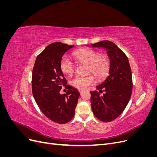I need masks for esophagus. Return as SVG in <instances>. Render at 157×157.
<instances>
[{
  "instance_id": "esophagus-1",
  "label": "esophagus",
  "mask_w": 157,
  "mask_h": 157,
  "mask_svg": "<svg viewBox=\"0 0 157 157\" xmlns=\"http://www.w3.org/2000/svg\"><path fill=\"white\" fill-rule=\"evenodd\" d=\"M78 91H79V92H80V94H82L83 93V92H84V90H79Z\"/></svg>"
}]
</instances>
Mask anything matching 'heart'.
<instances>
[{"label":"heart","instance_id":"obj_1","mask_svg":"<svg viewBox=\"0 0 157 157\" xmlns=\"http://www.w3.org/2000/svg\"><path fill=\"white\" fill-rule=\"evenodd\" d=\"M73 56L78 62L86 64V72L92 73L98 80L105 77L110 64L107 56L99 55L98 52L94 50L82 49L75 52ZM60 68L63 73L71 75L75 72V65L69 57L63 56L60 62ZM91 74L75 76L70 80V84L76 88L86 89L95 82V77Z\"/></svg>","mask_w":157,"mask_h":157}]
</instances>
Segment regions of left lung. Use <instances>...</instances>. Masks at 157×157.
Wrapping results in <instances>:
<instances>
[{"instance_id": "8db88e82", "label": "left lung", "mask_w": 157, "mask_h": 157, "mask_svg": "<svg viewBox=\"0 0 157 157\" xmlns=\"http://www.w3.org/2000/svg\"><path fill=\"white\" fill-rule=\"evenodd\" d=\"M91 46L105 49L110 60L109 75L96 86L104 94L100 96L96 90L90 92L94 115L103 122H110L121 115L130 101L133 86L130 65L126 54L111 41L103 40Z\"/></svg>"}]
</instances>
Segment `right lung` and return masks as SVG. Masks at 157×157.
I'll return each instance as SVG.
<instances>
[{
	"label": "right lung",
	"mask_w": 157,
	"mask_h": 157,
	"mask_svg": "<svg viewBox=\"0 0 157 157\" xmlns=\"http://www.w3.org/2000/svg\"><path fill=\"white\" fill-rule=\"evenodd\" d=\"M74 46L56 42L48 45L38 55L32 73V92L36 104L44 115L58 124L69 122L75 115L80 93L67 85L60 68L66 52ZM63 86L68 90L60 94Z\"/></svg>",
	"instance_id": "add662e5"
}]
</instances>
